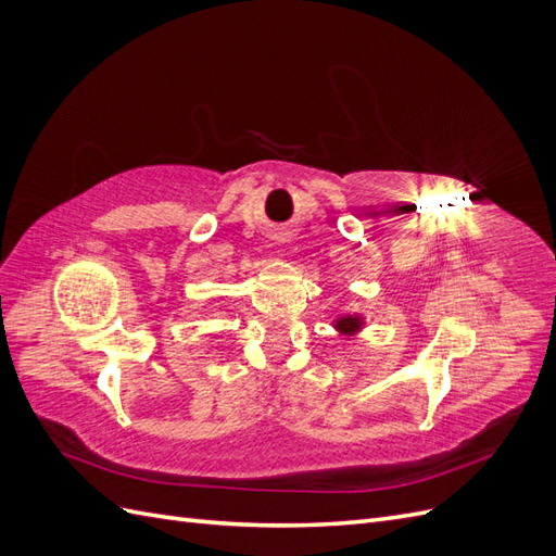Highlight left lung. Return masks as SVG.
Returning a JSON list of instances; mask_svg holds the SVG:
<instances>
[{
    "instance_id": "obj_1",
    "label": "left lung",
    "mask_w": 556,
    "mask_h": 556,
    "mask_svg": "<svg viewBox=\"0 0 556 556\" xmlns=\"http://www.w3.org/2000/svg\"><path fill=\"white\" fill-rule=\"evenodd\" d=\"M336 327H339L343 333H352V331H357L362 327V319L348 315V317H341L339 323H336Z\"/></svg>"
}]
</instances>
